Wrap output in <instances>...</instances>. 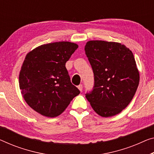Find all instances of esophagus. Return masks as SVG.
Wrapping results in <instances>:
<instances>
[{
  "label": "esophagus",
  "mask_w": 154,
  "mask_h": 154,
  "mask_svg": "<svg viewBox=\"0 0 154 154\" xmlns=\"http://www.w3.org/2000/svg\"><path fill=\"white\" fill-rule=\"evenodd\" d=\"M78 88H79V89L80 91H82V85H79V86H78Z\"/></svg>",
  "instance_id": "esophagus-1"
}]
</instances>
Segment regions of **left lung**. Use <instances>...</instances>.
<instances>
[{"label":"left lung","mask_w":154,"mask_h":154,"mask_svg":"<svg viewBox=\"0 0 154 154\" xmlns=\"http://www.w3.org/2000/svg\"><path fill=\"white\" fill-rule=\"evenodd\" d=\"M94 75L93 90L85 94L102 117L118 114L127 107L139 85L140 75L133 53L120 43L90 41L85 47Z\"/></svg>","instance_id":"obj_1"}]
</instances>
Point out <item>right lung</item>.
Listing matches in <instances>:
<instances>
[{"mask_svg": "<svg viewBox=\"0 0 154 154\" xmlns=\"http://www.w3.org/2000/svg\"><path fill=\"white\" fill-rule=\"evenodd\" d=\"M78 47L74 42H56L38 47L26 56L19 87L26 103L40 114L58 116L80 94L65 67Z\"/></svg>", "mask_w": 154, "mask_h": 154, "instance_id": "add662e5", "label": "right lung"}]
</instances>
